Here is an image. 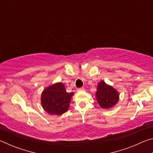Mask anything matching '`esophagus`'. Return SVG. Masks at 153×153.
<instances>
[{"mask_svg":"<svg viewBox=\"0 0 153 153\" xmlns=\"http://www.w3.org/2000/svg\"><path fill=\"white\" fill-rule=\"evenodd\" d=\"M84 90H85L84 88H81L77 89V92H82V91H84Z\"/></svg>","mask_w":153,"mask_h":153,"instance_id":"34e87169","label":"esophagus"}]
</instances>
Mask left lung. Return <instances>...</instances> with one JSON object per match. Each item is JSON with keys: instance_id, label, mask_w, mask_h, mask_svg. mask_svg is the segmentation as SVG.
Masks as SVG:
<instances>
[{"instance_id": "1", "label": "left lung", "mask_w": 153, "mask_h": 153, "mask_svg": "<svg viewBox=\"0 0 153 153\" xmlns=\"http://www.w3.org/2000/svg\"><path fill=\"white\" fill-rule=\"evenodd\" d=\"M95 96L98 105L103 109H109L113 107L120 99V94L117 90L103 80L97 85Z\"/></svg>"}]
</instances>
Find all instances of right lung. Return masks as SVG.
<instances>
[{
    "instance_id": "obj_1",
    "label": "right lung",
    "mask_w": 153,
    "mask_h": 153,
    "mask_svg": "<svg viewBox=\"0 0 153 153\" xmlns=\"http://www.w3.org/2000/svg\"><path fill=\"white\" fill-rule=\"evenodd\" d=\"M74 94V92H66L63 83L56 82L44 89L41 94V105L50 115H63L68 110Z\"/></svg>"
}]
</instances>
